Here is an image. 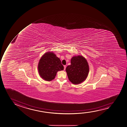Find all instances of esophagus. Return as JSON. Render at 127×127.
I'll return each instance as SVG.
<instances>
[{
    "label": "esophagus",
    "mask_w": 127,
    "mask_h": 127,
    "mask_svg": "<svg viewBox=\"0 0 127 127\" xmlns=\"http://www.w3.org/2000/svg\"><path fill=\"white\" fill-rule=\"evenodd\" d=\"M64 70H65L66 67V66L64 65Z\"/></svg>",
    "instance_id": "1"
}]
</instances>
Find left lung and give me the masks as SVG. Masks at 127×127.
Returning <instances> with one entry per match:
<instances>
[{
  "mask_svg": "<svg viewBox=\"0 0 127 127\" xmlns=\"http://www.w3.org/2000/svg\"><path fill=\"white\" fill-rule=\"evenodd\" d=\"M66 71L70 81L73 84H79L88 76L89 67L87 61L81 56L72 57L71 64L67 66Z\"/></svg>",
  "mask_w": 127,
  "mask_h": 127,
  "instance_id": "obj_1",
  "label": "left lung"
}]
</instances>
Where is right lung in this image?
<instances>
[{
	"instance_id": "1",
	"label": "right lung",
	"mask_w": 127,
	"mask_h": 127,
	"mask_svg": "<svg viewBox=\"0 0 127 127\" xmlns=\"http://www.w3.org/2000/svg\"><path fill=\"white\" fill-rule=\"evenodd\" d=\"M40 76L44 80H53L58 71L64 70L60 59L53 53H46L42 57L38 66Z\"/></svg>"
}]
</instances>
